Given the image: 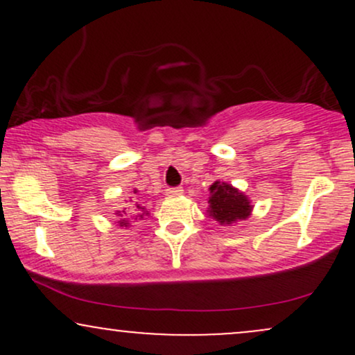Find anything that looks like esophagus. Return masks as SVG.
I'll list each match as a JSON object with an SVG mask.
<instances>
[{"label": "esophagus", "mask_w": 355, "mask_h": 355, "mask_svg": "<svg viewBox=\"0 0 355 355\" xmlns=\"http://www.w3.org/2000/svg\"><path fill=\"white\" fill-rule=\"evenodd\" d=\"M166 197H180L183 193V189L182 187H170V189H166Z\"/></svg>", "instance_id": "esophagus-1"}]
</instances>
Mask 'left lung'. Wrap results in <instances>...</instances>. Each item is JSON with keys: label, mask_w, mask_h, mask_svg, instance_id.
<instances>
[{"label": "left lung", "mask_w": 355, "mask_h": 355, "mask_svg": "<svg viewBox=\"0 0 355 355\" xmlns=\"http://www.w3.org/2000/svg\"><path fill=\"white\" fill-rule=\"evenodd\" d=\"M209 215L220 225H230L239 220L248 218L252 211L250 200L242 191L234 189L230 183L214 182L210 185Z\"/></svg>", "instance_id": "obj_1"}]
</instances>
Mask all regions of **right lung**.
<instances>
[{
  "mask_svg": "<svg viewBox=\"0 0 355 355\" xmlns=\"http://www.w3.org/2000/svg\"><path fill=\"white\" fill-rule=\"evenodd\" d=\"M133 193H137V190L133 191ZM135 211H137V215H135V218H133V220H137V218L138 220H144L145 215H148V211H146L144 207H140V205L135 207ZM125 215H126V210L125 209L116 211V217H125ZM118 225H120V227H128L130 225V220L128 218H120V220H118Z\"/></svg>",
  "mask_w": 355,
  "mask_h": 355,
  "instance_id": "obj_1",
  "label": "right lung"
}]
</instances>
